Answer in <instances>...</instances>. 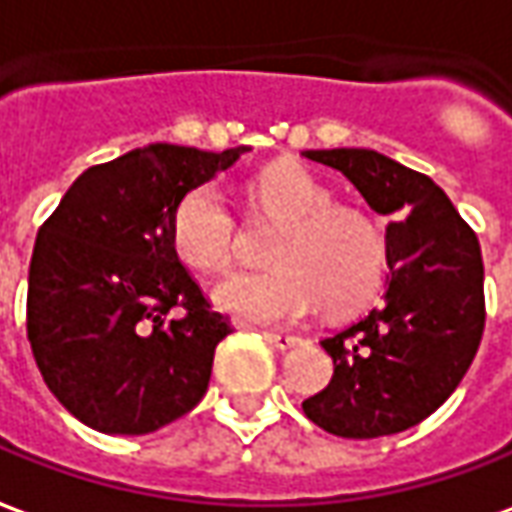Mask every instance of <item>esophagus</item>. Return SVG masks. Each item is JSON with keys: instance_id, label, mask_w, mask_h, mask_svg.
<instances>
[{"instance_id": "34e87169", "label": "esophagus", "mask_w": 512, "mask_h": 512, "mask_svg": "<svg viewBox=\"0 0 512 512\" xmlns=\"http://www.w3.org/2000/svg\"><path fill=\"white\" fill-rule=\"evenodd\" d=\"M262 337L270 345L281 348V351H287V348H295V345H301V337H292V334H281V331H262Z\"/></svg>"}]
</instances>
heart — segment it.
<instances>
[{"label":"heart","instance_id":"heart-1","mask_svg":"<svg viewBox=\"0 0 512 512\" xmlns=\"http://www.w3.org/2000/svg\"><path fill=\"white\" fill-rule=\"evenodd\" d=\"M256 217L281 225L270 270L236 273L214 290L228 315L250 323H295L323 303L351 315L382 290L387 242L365 209L334 203V192L298 164H276L248 183ZM169 245L197 273H225L239 248V222L217 183H197L175 203Z\"/></svg>","mask_w":512,"mask_h":512}]
</instances>
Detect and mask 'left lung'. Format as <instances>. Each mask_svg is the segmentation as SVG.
I'll return each mask as SVG.
<instances>
[{
	"mask_svg": "<svg viewBox=\"0 0 512 512\" xmlns=\"http://www.w3.org/2000/svg\"><path fill=\"white\" fill-rule=\"evenodd\" d=\"M387 214L384 303L323 340L329 387L303 401L337 438H384L421 424L463 382L485 331V267L474 228L432 178L376 150H306Z\"/></svg>",
	"mask_w": 512,
	"mask_h": 512,
	"instance_id": "8db88e82",
	"label": "left lung"
}]
</instances>
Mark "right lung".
<instances>
[{
  "label": "right lung",
  "mask_w": 512,
  "mask_h": 512,
  "mask_svg": "<svg viewBox=\"0 0 512 512\" xmlns=\"http://www.w3.org/2000/svg\"><path fill=\"white\" fill-rule=\"evenodd\" d=\"M245 150H130L88 167L38 228L27 340L77 421L147 435L206 396L214 348L234 329L175 256L169 217L181 195Z\"/></svg>",
  "instance_id": "1"
}]
</instances>
